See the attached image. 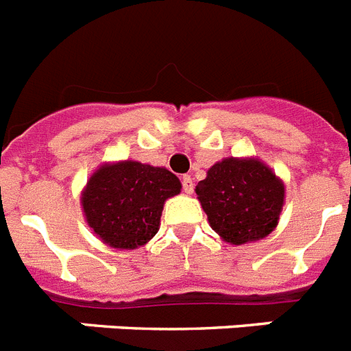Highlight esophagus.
I'll use <instances>...</instances> for the list:
<instances>
[{
	"label": "esophagus",
	"mask_w": 351,
	"mask_h": 351,
	"mask_svg": "<svg viewBox=\"0 0 351 351\" xmlns=\"http://www.w3.org/2000/svg\"><path fill=\"white\" fill-rule=\"evenodd\" d=\"M182 190H184V193H190L193 192V181L190 176H182Z\"/></svg>",
	"instance_id": "1"
}]
</instances>
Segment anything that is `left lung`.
Listing matches in <instances>:
<instances>
[{
    "label": "left lung",
    "instance_id": "1",
    "mask_svg": "<svg viewBox=\"0 0 351 351\" xmlns=\"http://www.w3.org/2000/svg\"><path fill=\"white\" fill-rule=\"evenodd\" d=\"M197 199L211 230L242 245L276 230L285 204V184L258 158H224L197 182Z\"/></svg>",
    "mask_w": 351,
    "mask_h": 351
}]
</instances>
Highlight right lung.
I'll use <instances>...</instances> for the list:
<instances>
[{"mask_svg": "<svg viewBox=\"0 0 351 351\" xmlns=\"http://www.w3.org/2000/svg\"><path fill=\"white\" fill-rule=\"evenodd\" d=\"M181 181L165 167L132 159L102 163L80 195L84 219L104 244L138 249L159 230L161 211L181 193Z\"/></svg>", "mask_w": 351, "mask_h": 351, "instance_id": "1", "label": "right lung"}]
</instances>
